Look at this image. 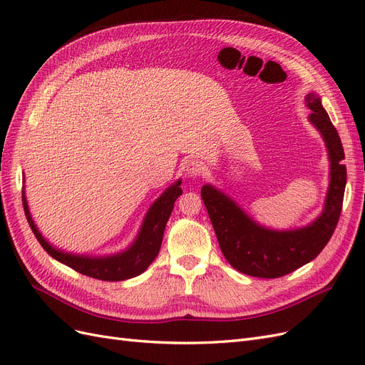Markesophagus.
<instances>
[{
	"instance_id": "obj_1",
	"label": "esophagus",
	"mask_w": 365,
	"mask_h": 365,
	"mask_svg": "<svg viewBox=\"0 0 365 365\" xmlns=\"http://www.w3.org/2000/svg\"><path fill=\"white\" fill-rule=\"evenodd\" d=\"M185 172L189 176L196 178V176H202L205 173V165L201 160H190L185 165Z\"/></svg>"
}]
</instances>
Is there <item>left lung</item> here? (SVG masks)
<instances>
[{"label":"left lung","mask_w":365,"mask_h":365,"mask_svg":"<svg viewBox=\"0 0 365 365\" xmlns=\"http://www.w3.org/2000/svg\"><path fill=\"white\" fill-rule=\"evenodd\" d=\"M312 109L309 120L322 132L330 158V184L326 207L314 224L300 230L272 231L252 222L242 210L212 185L201 189L220 251L235 269L260 279H277L314 260L332 237L344 200L347 181L344 149L322 101L306 97Z\"/></svg>","instance_id":"8db88e82"}]
</instances>
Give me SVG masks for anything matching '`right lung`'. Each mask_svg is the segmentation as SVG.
Listing matches in <instances>:
<instances>
[{
  "instance_id": "right-lung-1",
  "label": "right lung",
  "mask_w": 365,
  "mask_h": 365,
  "mask_svg": "<svg viewBox=\"0 0 365 365\" xmlns=\"http://www.w3.org/2000/svg\"><path fill=\"white\" fill-rule=\"evenodd\" d=\"M181 180L175 185L169 187L158 200L153 202L149 208V212L145 217V222L140 230V235L128 251L115 254V256L109 257H83V256H74V254H67L59 250H54L48 242H46L38 231L36 225L33 224L26 196L23 195V205L24 212L29 220V225L36 236L38 242L42 245L53 259L59 260L61 263L67 264L71 269L81 272L88 277L105 280V282H120L130 277L140 275L143 271H146L149 264L158 256L163 235L165 224L172 215V210L175 205L176 197H178L181 190Z\"/></svg>"
}]
</instances>
